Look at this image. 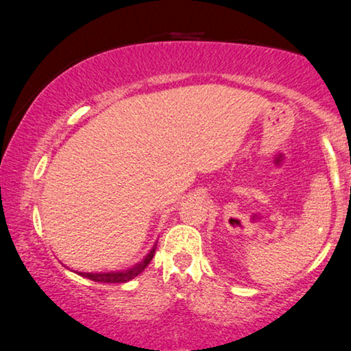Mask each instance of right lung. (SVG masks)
<instances>
[{"label": "right lung", "instance_id": "right-lung-1", "mask_svg": "<svg viewBox=\"0 0 351 351\" xmlns=\"http://www.w3.org/2000/svg\"><path fill=\"white\" fill-rule=\"evenodd\" d=\"M155 251H156V246L152 247V251L147 254L145 258L141 263H136V265L128 268V270L124 271H110V273H83L81 271L80 275L88 278V280H93L95 282H128L129 280H132V278H136L137 275H141V273L145 270L148 263L155 256Z\"/></svg>", "mask_w": 351, "mask_h": 351}]
</instances>
